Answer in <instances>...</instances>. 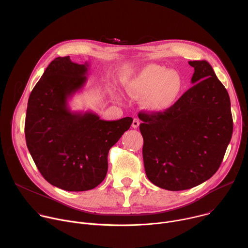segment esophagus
Listing matches in <instances>:
<instances>
[{
    "label": "esophagus",
    "instance_id": "esophagus-1",
    "mask_svg": "<svg viewBox=\"0 0 248 248\" xmlns=\"http://www.w3.org/2000/svg\"><path fill=\"white\" fill-rule=\"evenodd\" d=\"M139 124H140V123H139V120H138V119H134L133 122H132V127H133V128H137V127L139 126Z\"/></svg>",
    "mask_w": 248,
    "mask_h": 248
}]
</instances>
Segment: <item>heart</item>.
I'll return each mask as SVG.
<instances>
[{
  "label": "heart",
  "instance_id": "obj_1",
  "mask_svg": "<svg viewBox=\"0 0 248 248\" xmlns=\"http://www.w3.org/2000/svg\"><path fill=\"white\" fill-rule=\"evenodd\" d=\"M126 93L134 99L145 98V106L162 112L178 101L184 82L179 74L159 64H149L123 82Z\"/></svg>",
  "mask_w": 248,
  "mask_h": 248
}]
</instances>
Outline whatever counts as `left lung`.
Segmentation results:
<instances>
[{
  "label": "left lung",
  "instance_id": "1",
  "mask_svg": "<svg viewBox=\"0 0 248 248\" xmlns=\"http://www.w3.org/2000/svg\"><path fill=\"white\" fill-rule=\"evenodd\" d=\"M188 63L194 85L164 113L138 114L147 178L170 191L192 188L218 170L233 127L230 96L213 67L204 60Z\"/></svg>",
  "mask_w": 248,
  "mask_h": 248
}]
</instances>
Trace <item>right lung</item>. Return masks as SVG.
I'll use <instances>...</instances> for the list:
<instances>
[{
  "instance_id": "add662e5",
  "label": "right lung",
  "mask_w": 248,
  "mask_h": 248,
  "mask_svg": "<svg viewBox=\"0 0 248 248\" xmlns=\"http://www.w3.org/2000/svg\"><path fill=\"white\" fill-rule=\"evenodd\" d=\"M89 64L56 58L30 93L25 139L44 179L66 191L99 186L108 170V153L132 119L104 121L92 112L70 111L67 101L86 83Z\"/></svg>"
}]
</instances>
